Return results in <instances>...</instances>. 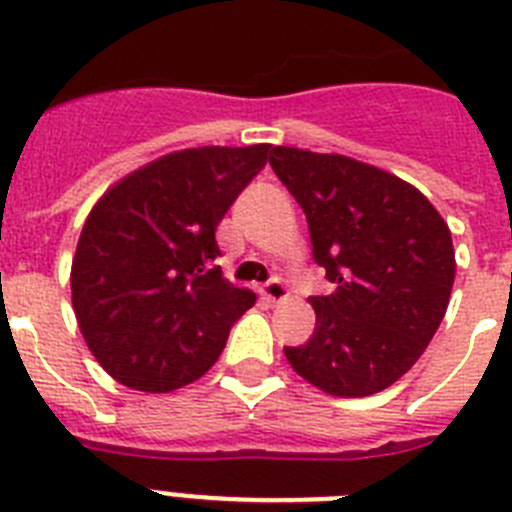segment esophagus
<instances>
[{
  "label": "esophagus",
  "mask_w": 512,
  "mask_h": 512,
  "mask_svg": "<svg viewBox=\"0 0 512 512\" xmlns=\"http://www.w3.org/2000/svg\"><path fill=\"white\" fill-rule=\"evenodd\" d=\"M261 297L266 302H271V305H282V302L289 300V289L282 279H271V282H266L261 287Z\"/></svg>",
  "instance_id": "34e87169"
}]
</instances>
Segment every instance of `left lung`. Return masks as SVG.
Segmentation results:
<instances>
[{
	"mask_svg": "<svg viewBox=\"0 0 512 512\" xmlns=\"http://www.w3.org/2000/svg\"><path fill=\"white\" fill-rule=\"evenodd\" d=\"M269 164L305 210L312 259L336 284L307 300L315 333L284 356L325 395L387 390L446 315L456 274L449 225L413 184L356 158L277 146Z\"/></svg>",
	"mask_w": 512,
	"mask_h": 512,
	"instance_id": "left-lung-1",
	"label": "left lung"
}]
</instances>
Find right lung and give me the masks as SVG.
Listing matches in <instances>:
<instances>
[{"mask_svg":"<svg viewBox=\"0 0 512 512\" xmlns=\"http://www.w3.org/2000/svg\"><path fill=\"white\" fill-rule=\"evenodd\" d=\"M269 143L166 153L97 200L71 264V302L104 372L138 392H171L223 354L256 295L212 261L217 223L264 169Z\"/></svg>","mask_w":512,"mask_h":512,"instance_id":"1","label":"right lung"}]
</instances>
